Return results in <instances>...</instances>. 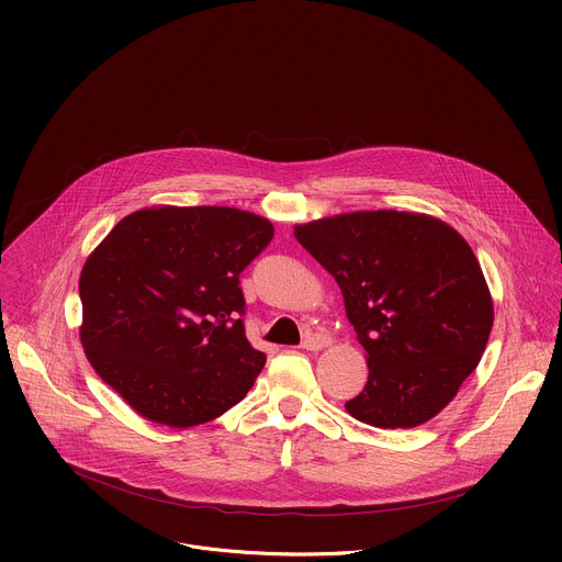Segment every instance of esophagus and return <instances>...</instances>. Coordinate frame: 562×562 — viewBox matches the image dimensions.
<instances>
[{"instance_id": "1", "label": "esophagus", "mask_w": 562, "mask_h": 562, "mask_svg": "<svg viewBox=\"0 0 562 562\" xmlns=\"http://www.w3.org/2000/svg\"><path fill=\"white\" fill-rule=\"evenodd\" d=\"M329 345H331V338L325 336V334H308V336L304 338V342H302V347H304L306 351H319V349H325V347H329Z\"/></svg>"}]
</instances>
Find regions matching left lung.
Listing matches in <instances>:
<instances>
[{
  "instance_id": "1",
  "label": "left lung",
  "mask_w": 562,
  "mask_h": 562,
  "mask_svg": "<svg viewBox=\"0 0 562 562\" xmlns=\"http://www.w3.org/2000/svg\"><path fill=\"white\" fill-rule=\"evenodd\" d=\"M297 243L338 282L369 378L347 412L409 429L440 414L485 353L492 295L471 247L442 220L356 211L297 224Z\"/></svg>"
}]
</instances>
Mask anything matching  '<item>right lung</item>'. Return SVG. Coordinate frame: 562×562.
<instances>
[{"mask_svg": "<svg viewBox=\"0 0 562 562\" xmlns=\"http://www.w3.org/2000/svg\"><path fill=\"white\" fill-rule=\"evenodd\" d=\"M273 224L228 206H153L120 220L79 276L82 347L150 423L204 425L247 395L267 356L245 336L243 273Z\"/></svg>", "mask_w": 562, "mask_h": 562, "instance_id": "obj_1", "label": "right lung"}]
</instances>
